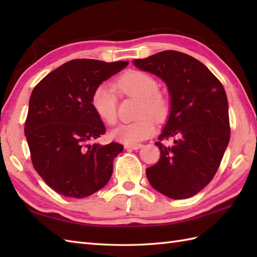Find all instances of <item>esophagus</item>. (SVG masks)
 Segmentation results:
<instances>
[{
  "label": "esophagus",
  "instance_id": "esophagus-1",
  "mask_svg": "<svg viewBox=\"0 0 257 257\" xmlns=\"http://www.w3.org/2000/svg\"><path fill=\"white\" fill-rule=\"evenodd\" d=\"M144 145L141 144H136V145H125L124 148L125 149H133V150H138L140 148H143Z\"/></svg>",
  "mask_w": 257,
  "mask_h": 257
}]
</instances>
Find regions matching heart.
Returning <instances> with one entry per match:
<instances>
[{
	"label": "heart",
	"instance_id": "b5f03b06",
	"mask_svg": "<svg viewBox=\"0 0 257 257\" xmlns=\"http://www.w3.org/2000/svg\"><path fill=\"white\" fill-rule=\"evenodd\" d=\"M117 88L128 96L140 99L137 121L121 123L111 130V138L124 145H136L151 137L156 132V121L150 115L160 119L167 113L168 101L158 92L157 79L143 70H129L116 83ZM91 106L103 122L113 124L117 121V97L113 87L109 84L98 85L92 91Z\"/></svg>",
	"mask_w": 257,
	"mask_h": 257
}]
</instances>
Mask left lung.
<instances>
[{"instance_id": "left-lung-1", "label": "left lung", "mask_w": 257, "mask_h": 257, "mask_svg": "<svg viewBox=\"0 0 257 257\" xmlns=\"http://www.w3.org/2000/svg\"><path fill=\"white\" fill-rule=\"evenodd\" d=\"M134 65L161 78L170 95L159 140L173 138V145L156 143L160 159L147 168V178L168 198H191L214 177L230 141L226 92L205 65L177 51L135 59Z\"/></svg>"}]
</instances>
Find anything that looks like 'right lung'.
Returning a JSON list of instances; mask_svg holds the SVG:
<instances>
[{
    "instance_id": "1",
    "label": "right lung",
    "mask_w": 257,
    "mask_h": 257,
    "mask_svg": "<svg viewBox=\"0 0 257 257\" xmlns=\"http://www.w3.org/2000/svg\"><path fill=\"white\" fill-rule=\"evenodd\" d=\"M128 65L97 59L63 64L33 89L25 137L33 166L64 196L83 199L105 187L122 145L92 144L106 128L91 106L92 91Z\"/></svg>"
}]
</instances>
